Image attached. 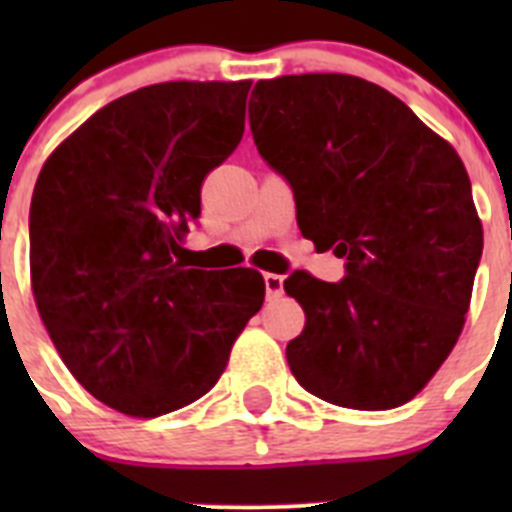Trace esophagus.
Wrapping results in <instances>:
<instances>
[{
  "label": "esophagus",
  "instance_id": "obj_1",
  "mask_svg": "<svg viewBox=\"0 0 512 512\" xmlns=\"http://www.w3.org/2000/svg\"><path fill=\"white\" fill-rule=\"evenodd\" d=\"M264 284L269 300H277L284 295V277H279V274H264Z\"/></svg>",
  "mask_w": 512,
  "mask_h": 512
}]
</instances>
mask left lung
I'll return each mask as SVG.
<instances>
[{"mask_svg":"<svg viewBox=\"0 0 512 512\" xmlns=\"http://www.w3.org/2000/svg\"><path fill=\"white\" fill-rule=\"evenodd\" d=\"M248 122L292 187L302 235L346 259L341 282L284 279L305 310L289 369L341 408L405 405L451 354L482 259L459 153L395 94L348 74L259 81Z\"/></svg>","mask_w":512,"mask_h":512,"instance_id":"1","label":"left lung"}]
</instances>
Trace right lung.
<instances>
[{"mask_svg":"<svg viewBox=\"0 0 512 512\" xmlns=\"http://www.w3.org/2000/svg\"><path fill=\"white\" fill-rule=\"evenodd\" d=\"M251 81H166L94 112L45 161L30 202V279L63 364L133 418L215 387L264 305L256 269L182 259L205 176L243 138Z\"/></svg>","mask_w":512,"mask_h":512,"instance_id":"right-lung-1","label":"right lung"}]
</instances>
